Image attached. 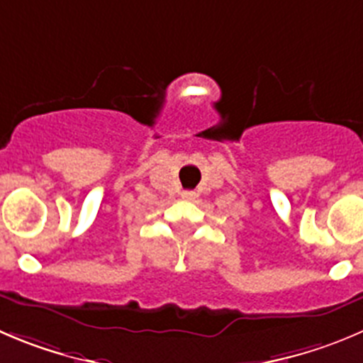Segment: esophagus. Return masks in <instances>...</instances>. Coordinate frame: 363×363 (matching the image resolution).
Listing matches in <instances>:
<instances>
[{
    "label": "esophagus",
    "mask_w": 363,
    "mask_h": 363,
    "mask_svg": "<svg viewBox=\"0 0 363 363\" xmlns=\"http://www.w3.org/2000/svg\"><path fill=\"white\" fill-rule=\"evenodd\" d=\"M182 198H184V199H189V201H191V199H194V198H196V192H192V191H185L184 194H182Z\"/></svg>",
    "instance_id": "esophagus-1"
}]
</instances>
